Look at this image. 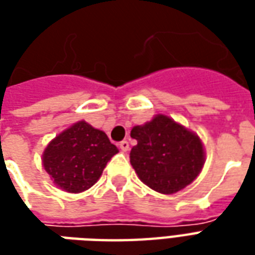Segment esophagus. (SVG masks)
Masks as SVG:
<instances>
[{"instance_id":"1","label":"esophagus","mask_w":255,"mask_h":255,"mask_svg":"<svg viewBox=\"0 0 255 255\" xmlns=\"http://www.w3.org/2000/svg\"><path fill=\"white\" fill-rule=\"evenodd\" d=\"M119 147L122 149V151H128V150H129V143H128L127 140H122V142L119 143Z\"/></svg>"}]
</instances>
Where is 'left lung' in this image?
<instances>
[{"label": "left lung", "mask_w": 255, "mask_h": 255, "mask_svg": "<svg viewBox=\"0 0 255 255\" xmlns=\"http://www.w3.org/2000/svg\"><path fill=\"white\" fill-rule=\"evenodd\" d=\"M131 138L138 142L129 153L131 165L139 179L154 191H180L202 169V142L195 133L164 115L133 127Z\"/></svg>", "instance_id": "1"}]
</instances>
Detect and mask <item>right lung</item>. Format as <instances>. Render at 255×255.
<instances>
[{"mask_svg": "<svg viewBox=\"0 0 255 255\" xmlns=\"http://www.w3.org/2000/svg\"><path fill=\"white\" fill-rule=\"evenodd\" d=\"M117 153L104 131L79 122L47 144L43 166L58 187L82 192L100 179L106 164Z\"/></svg>", "mask_w": 255, "mask_h": 255, "instance_id": "obj_1", "label": "right lung"}]
</instances>
